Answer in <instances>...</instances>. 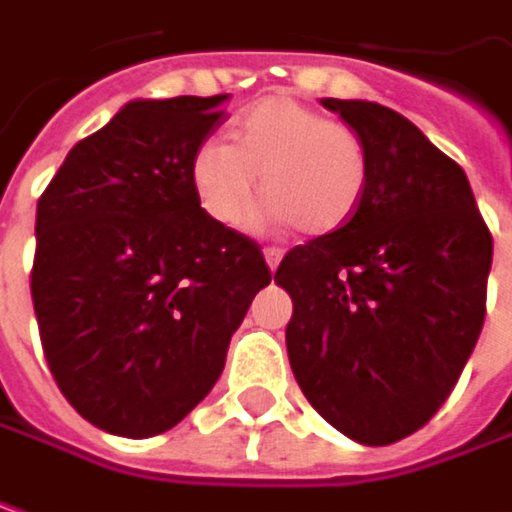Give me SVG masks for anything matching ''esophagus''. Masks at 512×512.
<instances>
[{
    "label": "esophagus",
    "mask_w": 512,
    "mask_h": 512,
    "mask_svg": "<svg viewBox=\"0 0 512 512\" xmlns=\"http://www.w3.org/2000/svg\"><path fill=\"white\" fill-rule=\"evenodd\" d=\"M265 262L270 270H276L279 262H282V250H279V247H265Z\"/></svg>",
    "instance_id": "34e87169"
}]
</instances>
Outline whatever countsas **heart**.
I'll list each match as a JSON object with an SVG mask.
<instances>
[{"instance_id": "1", "label": "heart", "mask_w": 512, "mask_h": 512, "mask_svg": "<svg viewBox=\"0 0 512 512\" xmlns=\"http://www.w3.org/2000/svg\"><path fill=\"white\" fill-rule=\"evenodd\" d=\"M262 193L253 225H299L327 236L350 222L362 202L370 159L362 136L296 99L273 96L242 113L233 142L207 139L193 153L190 179L205 213L225 227H242Z\"/></svg>"}]
</instances>
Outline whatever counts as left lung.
<instances>
[{
  "instance_id": "8db88e82",
  "label": "left lung",
  "mask_w": 512,
  "mask_h": 512,
  "mask_svg": "<svg viewBox=\"0 0 512 512\" xmlns=\"http://www.w3.org/2000/svg\"><path fill=\"white\" fill-rule=\"evenodd\" d=\"M362 136L370 176L339 230L293 247L287 356L316 413L362 444L416 433L462 376L484 325L493 236L464 170L402 113L322 99Z\"/></svg>"
}]
</instances>
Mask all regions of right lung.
Returning <instances> with one entry per match:
<instances>
[{"label":"right lung","mask_w":512,"mask_h":512,"mask_svg":"<svg viewBox=\"0 0 512 512\" xmlns=\"http://www.w3.org/2000/svg\"><path fill=\"white\" fill-rule=\"evenodd\" d=\"M225 99L128 102L73 145L36 205L42 350L73 410L113 436L148 439L182 422L270 285L259 245L213 222L190 179Z\"/></svg>","instance_id":"1"}]
</instances>
